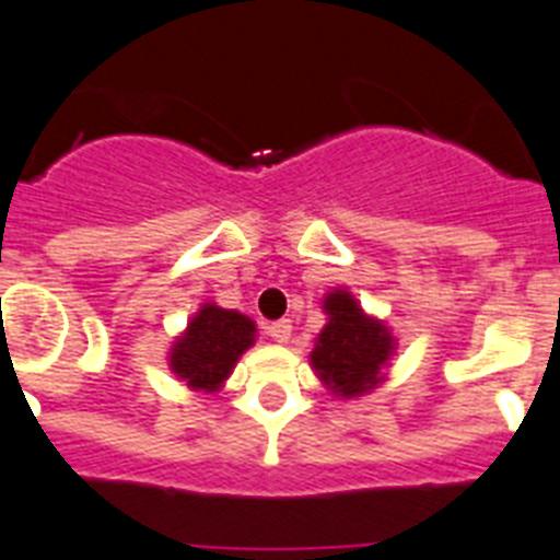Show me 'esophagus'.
Wrapping results in <instances>:
<instances>
[{
  "label": "esophagus",
  "instance_id": "esophagus-1",
  "mask_svg": "<svg viewBox=\"0 0 560 560\" xmlns=\"http://www.w3.org/2000/svg\"><path fill=\"white\" fill-rule=\"evenodd\" d=\"M267 336H270L272 341H279V345H288L290 336H293V324H290V318H279V322H270V324H267Z\"/></svg>",
  "mask_w": 560,
  "mask_h": 560
}]
</instances>
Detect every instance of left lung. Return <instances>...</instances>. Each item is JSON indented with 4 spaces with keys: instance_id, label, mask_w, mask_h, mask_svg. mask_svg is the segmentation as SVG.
Returning a JSON list of instances; mask_svg holds the SVG:
<instances>
[{
    "instance_id": "1",
    "label": "left lung",
    "mask_w": 560,
    "mask_h": 560,
    "mask_svg": "<svg viewBox=\"0 0 560 560\" xmlns=\"http://www.w3.org/2000/svg\"><path fill=\"white\" fill-rule=\"evenodd\" d=\"M322 310L327 324L316 336L310 352V368L318 382L336 398H359L384 384L389 361L398 350V338L378 316L368 310L347 288H332L324 293Z\"/></svg>"
}]
</instances>
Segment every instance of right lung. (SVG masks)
<instances>
[{
    "instance_id": "add662e5",
    "label": "right lung",
    "mask_w": 560,
    "mask_h": 560,
    "mask_svg": "<svg viewBox=\"0 0 560 560\" xmlns=\"http://www.w3.org/2000/svg\"><path fill=\"white\" fill-rule=\"evenodd\" d=\"M253 345L256 322L250 316L205 302L171 345L167 368L196 393H219Z\"/></svg>"
}]
</instances>
